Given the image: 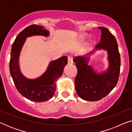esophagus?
<instances>
[{
	"instance_id": "obj_1",
	"label": "esophagus",
	"mask_w": 132,
	"mask_h": 132,
	"mask_svg": "<svg viewBox=\"0 0 132 132\" xmlns=\"http://www.w3.org/2000/svg\"><path fill=\"white\" fill-rule=\"evenodd\" d=\"M73 58L71 56H68V64H71L73 63Z\"/></svg>"
}]
</instances>
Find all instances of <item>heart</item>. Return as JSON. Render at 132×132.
<instances>
[{
  "mask_svg": "<svg viewBox=\"0 0 132 132\" xmlns=\"http://www.w3.org/2000/svg\"><path fill=\"white\" fill-rule=\"evenodd\" d=\"M85 37V35H80L79 36V38L80 39H82Z\"/></svg>",
  "mask_w": 132,
  "mask_h": 132,
  "instance_id": "1",
  "label": "heart"
}]
</instances>
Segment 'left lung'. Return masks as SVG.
<instances>
[{
  "mask_svg": "<svg viewBox=\"0 0 132 132\" xmlns=\"http://www.w3.org/2000/svg\"><path fill=\"white\" fill-rule=\"evenodd\" d=\"M98 28L102 32L100 42L89 53L74 59L77 69L76 90L81 98L90 102L100 100L106 97L116 86L120 75V55L116 39L107 28ZM100 50L107 51L109 67L106 72L99 73L88 65V62L94 52Z\"/></svg>",
  "mask_w": 132,
  "mask_h": 132,
  "instance_id": "left-lung-1",
  "label": "left lung"
}]
</instances>
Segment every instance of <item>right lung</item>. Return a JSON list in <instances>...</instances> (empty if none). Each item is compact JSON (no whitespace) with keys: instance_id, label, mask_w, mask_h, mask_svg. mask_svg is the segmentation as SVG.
<instances>
[{"instance_id":"1","label":"right lung","mask_w":132,"mask_h":132,"mask_svg":"<svg viewBox=\"0 0 132 132\" xmlns=\"http://www.w3.org/2000/svg\"><path fill=\"white\" fill-rule=\"evenodd\" d=\"M49 31L44 26L32 24L22 30L12 44L10 62L11 76L18 91L28 100L34 102H44L52 98L56 91V82L62 76L67 57L64 56L52 61L42 75L32 79L25 77L21 72L19 57L26 38L39 35L47 37Z\"/></svg>"}]
</instances>
